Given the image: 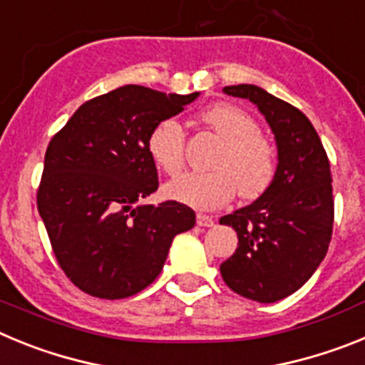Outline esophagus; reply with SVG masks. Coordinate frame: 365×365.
Listing matches in <instances>:
<instances>
[{
  "label": "esophagus",
  "instance_id": "1",
  "mask_svg": "<svg viewBox=\"0 0 365 365\" xmlns=\"http://www.w3.org/2000/svg\"><path fill=\"white\" fill-rule=\"evenodd\" d=\"M197 227H205V228L214 227V219L206 214H197Z\"/></svg>",
  "mask_w": 365,
  "mask_h": 365
}]
</instances>
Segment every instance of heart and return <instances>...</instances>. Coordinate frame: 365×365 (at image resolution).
Here are the masks:
<instances>
[{"label":"heart","mask_w":365,"mask_h":365,"mask_svg":"<svg viewBox=\"0 0 365 365\" xmlns=\"http://www.w3.org/2000/svg\"><path fill=\"white\" fill-rule=\"evenodd\" d=\"M201 122L221 138L210 160V172H190L166 182L164 195L197 210H215L234 197L256 199L270 186L276 173V151L256 118L245 109L219 102L201 113ZM148 153L163 172L177 173L185 163V130L175 118L153 125Z\"/></svg>","instance_id":"1"}]
</instances>
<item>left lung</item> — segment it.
Masks as SVG:
<instances>
[{"label":"left lung","instance_id":"obj_1","mask_svg":"<svg viewBox=\"0 0 365 365\" xmlns=\"http://www.w3.org/2000/svg\"><path fill=\"white\" fill-rule=\"evenodd\" d=\"M222 91L256 104L276 138L278 166L261 197L219 219L240 240L221 263V276L245 298L279 302L298 291L327 254L334 219L331 166L314 125L294 106L252 83Z\"/></svg>","mask_w":365,"mask_h":365}]
</instances>
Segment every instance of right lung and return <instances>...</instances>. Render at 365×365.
<instances>
[{
    "label": "right lung",
    "instance_id": "obj_1",
    "mask_svg": "<svg viewBox=\"0 0 365 365\" xmlns=\"http://www.w3.org/2000/svg\"><path fill=\"white\" fill-rule=\"evenodd\" d=\"M197 96L122 86L80 106L49 143L38 212L80 291L104 299L137 294L160 274L173 237L193 228L190 206L140 201L159 188L150 131Z\"/></svg>",
    "mask_w": 365,
    "mask_h": 365
}]
</instances>
